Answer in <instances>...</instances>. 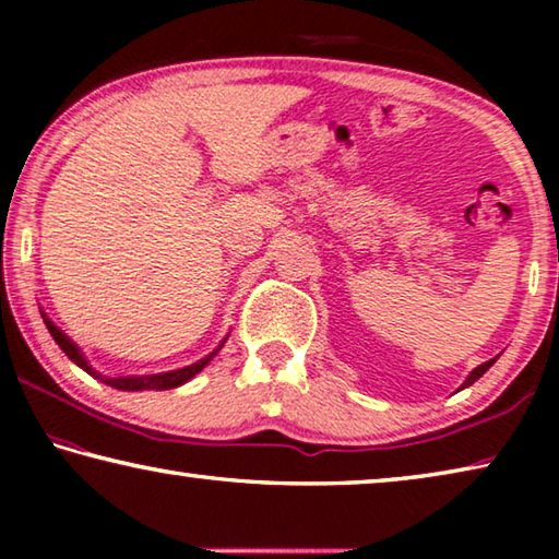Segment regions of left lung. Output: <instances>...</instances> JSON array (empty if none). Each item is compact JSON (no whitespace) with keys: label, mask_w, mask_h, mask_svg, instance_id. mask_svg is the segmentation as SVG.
Wrapping results in <instances>:
<instances>
[{"label":"left lung","mask_w":559,"mask_h":559,"mask_svg":"<svg viewBox=\"0 0 559 559\" xmlns=\"http://www.w3.org/2000/svg\"><path fill=\"white\" fill-rule=\"evenodd\" d=\"M493 362H496V359H488V362H484V365H478V367H476V370H473V372H471V374L466 377V380H463V384L459 386V390H466V386H471L473 382H476V380H478V377H484V374H486V370H488V367H490V365H493Z\"/></svg>","instance_id":"left-lung-1"}]
</instances>
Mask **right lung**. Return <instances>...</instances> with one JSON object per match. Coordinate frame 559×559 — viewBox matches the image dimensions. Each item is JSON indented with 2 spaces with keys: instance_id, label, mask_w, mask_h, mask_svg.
<instances>
[{
  "instance_id": "obj_1",
  "label": "right lung",
  "mask_w": 559,
  "mask_h": 559,
  "mask_svg": "<svg viewBox=\"0 0 559 559\" xmlns=\"http://www.w3.org/2000/svg\"><path fill=\"white\" fill-rule=\"evenodd\" d=\"M41 318H44V323H46V328H49V333H51V337L56 340V345H59L63 353H66V357L71 359L73 365H79L83 372H88L91 377H96V380H100L103 384H108V386H112V390H122V392H143V390H155V392H163V390H175V386H179V384H185V382H189L192 380L194 374H200L206 365L212 362V357L219 353V349L224 347V343H226V335L219 345H216V349L214 353H210V355H204L202 359H197V362H192V365H187V367H179V370H169V372H157V374H128V377H108V374H100L98 370H93V365L88 362L86 359V355L81 353V347L73 343V340L63 333V330H59L56 328L53 323H51V318L46 316V313H41Z\"/></svg>"
}]
</instances>
